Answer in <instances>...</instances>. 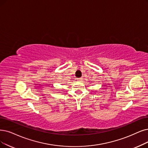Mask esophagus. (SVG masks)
Returning <instances> with one entry per match:
<instances>
[{
  "label": "esophagus",
  "mask_w": 148,
  "mask_h": 148,
  "mask_svg": "<svg viewBox=\"0 0 148 148\" xmlns=\"http://www.w3.org/2000/svg\"><path fill=\"white\" fill-rule=\"evenodd\" d=\"M82 80V78H78V81H81Z\"/></svg>",
  "instance_id": "34e87169"
}]
</instances>
